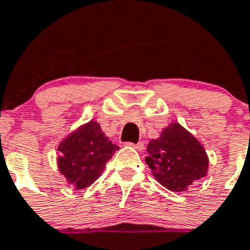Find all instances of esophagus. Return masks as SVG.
<instances>
[{"label":"esophagus","instance_id":"34e87169","mask_svg":"<svg viewBox=\"0 0 250 250\" xmlns=\"http://www.w3.org/2000/svg\"><path fill=\"white\" fill-rule=\"evenodd\" d=\"M127 146L134 147V148L138 149V151H143V149H145V143H143V142H138L137 145H134V143H127Z\"/></svg>","mask_w":250,"mask_h":250}]
</instances>
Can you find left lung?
<instances>
[{
  "label": "left lung",
  "mask_w": 250,
  "mask_h": 250,
  "mask_svg": "<svg viewBox=\"0 0 250 250\" xmlns=\"http://www.w3.org/2000/svg\"><path fill=\"white\" fill-rule=\"evenodd\" d=\"M146 163L160 185L174 192L186 191L205 177L209 159L204 147L178 123L169 124L147 146Z\"/></svg>",
  "instance_id": "8db88e82"
}]
</instances>
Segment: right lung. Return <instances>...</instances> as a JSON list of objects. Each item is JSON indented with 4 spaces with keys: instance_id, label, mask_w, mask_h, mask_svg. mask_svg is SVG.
<instances>
[{
    "instance_id": "add662e5",
    "label": "right lung",
    "mask_w": 250,
    "mask_h": 250,
    "mask_svg": "<svg viewBox=\"0 0 250 250\" xmlns=\"http://www.w3.org/2000/svg\"><path fill=\"white\" fill-rule=\"evenodd\" d=\"M119 146L113 145L91 120L79 126L58 146V167L76 189H83L97 181Z\"/></svg>"
}]
</instances>
